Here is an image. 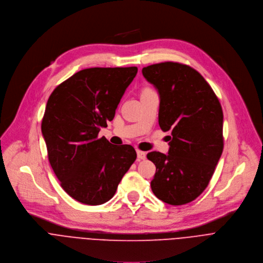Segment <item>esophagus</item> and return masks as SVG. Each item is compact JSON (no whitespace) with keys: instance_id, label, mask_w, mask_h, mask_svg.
Instances as JSON below:
<instances>
[{"instance_id":"34e87169","label":"esophagus","mask_w":263,"mask_h":263,"mask_svg":"<svg viewBox=\"0 0 263 263\" xmlns=\"http://www.w3.org/2000/svg\"><path fill=\"white\" fill-rule=\"evenodd\" d=\"M137 154H138L139 160H145L146 159V152H144L142 150H137Z\"/></svg>"}]
</instances>
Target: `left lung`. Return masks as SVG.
<instances>
[{
  "mask_svg": "<svg viewBox=\"0 0 263 263\" xmlns=\"http://www.w3.org/2000/svg\"><path fill=\"white\" fill-rule=\"evenodd\" d=\"M142 72L160 93V127L172 135L168 154H147L156 167L151 190L165 203H190L207 187L223 152L221 103L211 85L189 65L162 62Z\"/></svg>",
  "mask_w": 263,
  "mask_h": 263,
  "instance_id": "8db88e82",
  "label": "left lung"
}]
</instances>
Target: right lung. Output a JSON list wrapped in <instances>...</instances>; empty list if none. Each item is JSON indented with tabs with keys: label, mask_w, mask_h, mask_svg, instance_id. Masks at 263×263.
Returning <instances> with one entry per match:
<instances>
[{
	"label": "right lung",
	"mask_w": 263,
	"mask_h": 263,
	"mask_svg": "<svg viewBox=\"0 0 263 263\" xmlns=\"http://www.w3.org/2000/svg\"><path fill=\"white\" fill-rule=\"evenodd\" d=\"M137 72L136 66L83 69L48 97L41 122L48 161L62 189L83 204L112 199L137 159L133 146L98 138Z\"/></svg>",
	"instance_id": "add662e5"
}]
</instances>
